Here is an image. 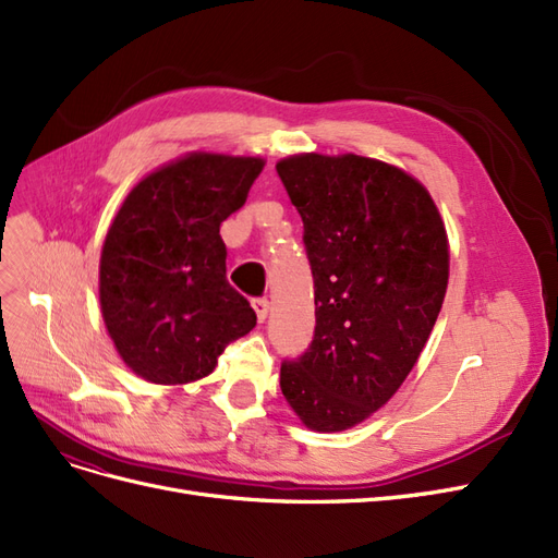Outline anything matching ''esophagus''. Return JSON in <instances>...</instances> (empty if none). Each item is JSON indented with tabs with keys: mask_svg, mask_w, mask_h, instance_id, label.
<instances>
[{
	"mask_svg": "<svg viewBox=\"0 0 558 558\" xmlns=\"http://www.w3.org/2000/svg\"><path fill=\"white\" fill-rule=\"evenodd\" d=\"M253 308H255V313H257V319L264 322V319L268 317V308H271V305H268L266 299H255V301H253Z\"/></svg>",
	"mask_w": 558,
	"mask_h": 558,
	"instance_id": "obj_1",
	"label": "esophagus"
}]
</instances>
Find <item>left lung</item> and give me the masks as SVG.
Instances as JSON below:
<instances>
[{"instance_id":"1","label":"left lung","mask_w":558,"mask_h":558,"mask_svg":"<svg viewBox=\"0 0 558 558\" xmlns=\"http://www.w3.org/2000/svg\"><path fill=\"white\" fill-rule=\"evenodd\" d=\"M276 169L303 220L317 319L280 389L303 426L338 434L417 364L447 292V231L428 190L383 159L299 153Z\"/></svg>"}]
</instances>
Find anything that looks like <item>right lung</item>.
<instances>
[{
  "mask_svg": "<svg viewBox=\"0 0 558 558\" xmlns=\"http://www.w3.org/2000/svg\"><path fill=\"white\" fill-rule=\"evenodd\" d=\"M264 157L194 150L143 175L106 231L99 305L116 352L153 385L210 375L257 325L227 282L220 225L236 213Z\"/></svg>",
  "mask_w": 558,
  "mask_h": 558,
  "instance_id": "right-lung-1",
  "label": "right lung"
}]
</instances>
